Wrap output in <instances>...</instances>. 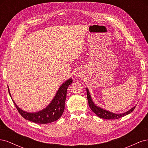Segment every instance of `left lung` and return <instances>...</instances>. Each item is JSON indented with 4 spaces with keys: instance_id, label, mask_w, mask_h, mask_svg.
I'll use <instances>...</instances> for the list:
<instances>
[{
    "instance_id": "obj_1",
    "label": "left lung",
    "mask_w": 148,
    "mask_h": 148,
    "mask_svg": "<svg viewBox=\"0 0 148 148\" xmlns=\"http://www.w3.org/2000/svg\"><path fill=\"white\" fill-rule=\"evenodd\" d=\"M86 92H87V98H88V104L89 107H90L91 109L92 110V112L95 113L98 117L101 118V119H104L107 120H110V119H118L124 116L127 115L129 114H130L133 111V110L135 109V106L133 107L130 110H128L127 112L123 114H115L112 113L111 112H109L108 110H106L103 109L99 107L96 106L95 103L93 102L91 97L90 95V93L89 92L88 89L86 88Z\"/></svg>"
}]
</instances>
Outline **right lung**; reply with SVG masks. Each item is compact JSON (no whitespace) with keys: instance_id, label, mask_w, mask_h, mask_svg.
I'll list each match as a JSON object with an SVG mask.
<instances>
[{"instance_id":"add662e5","label":"right lung","mask_w":148,"mask_h":148,"mask_svg":"<svg viewBox=\"0 0 148 148\" xmlns=\"http://www.w3.org/2000/svg\"><path fill=\"white\" fill-rule=\"evenodd\" d=\"M72 82V79L70 78L62 84L59 89H58L55 97H53L50 104L45 109L39 111L38 112L30 113L21 110L16 105L14 101L12 99L20 114L26 120L40 124L49 123L57 120L63 114L65 109V102L66 97L67 89ZM8 90L12 98L8 86Z\"/></svg>"}]
</instances>
